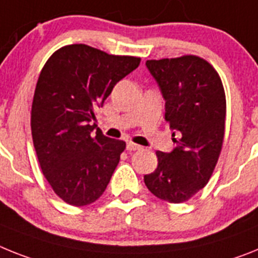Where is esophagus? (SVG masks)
<instances>
[{
    "instance_id": "34e87169",
    "label": "esophagus",
    "mask_w": 258,
    "mask_h": 258,
    "mask_svg": "<svg viewBox=\"0 0 258 258\" xmlns=\"http://www.w3.org/2000/svg\"><path fill=\"white\" fill-rule=\"evenodd\" d=\"M142 149V146H140V145L134 144V142H132V141H129L126 144V150L127 151H137V150H141Z\"/></svg>"
}]
</instances>
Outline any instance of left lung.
<instances>
[{
  "label": "left lung",
  "instance_id": "1",
  "mask_svg": "<svg viewBox=\"0 0 258 258\" xmlns=\"http://www.w3.org/2000/svg\"><path fill=\"white\" fill-rule=\"evenodd\" d=\"M146 66L166 100V121L176 147L171 153L156 151L158 167L145 175V184L155 197L181 204L208 184L221 155L223 83L213 65L195 54L147 60Z\"/></svg>",
  "mask_w": 258,
  "mask_h": 258
}]
</instances>
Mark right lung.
<instances>
[{
    "instance_id": "add662e5",
    "label": "right lung",
    "mask_w": 258,
    "mask_h": 258,
    "mask_svg": "<svg viewBox=\"0 0 258 258\" xmlns=\"http://www.w3.org/2000/svg\"><path fill=\"white\" fill-rule=\"evenodd\" d=\"M140 57L114 56L86 44L57 49L40 72L31 108V133L44 177L66 204L86 206L104 193L124 141L92 131L95 109Z\"/></svg>"
}]
</instances>
